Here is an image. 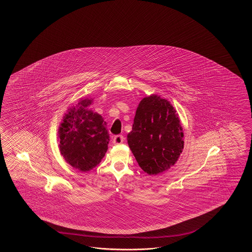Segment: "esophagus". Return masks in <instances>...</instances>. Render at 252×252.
Wrapping results in <instances>:
<instances>
[{
	"label": "esophagus",
	"mask_w": 252,
	"mask_h": 252,
	"mask_svg": "<svg viewBox=\"0 0 252 252\" xmlns=\"http://www.w3.org/2000/svg\"><path fill=\"white\" fill-rule=\"evenodd\" d=\"M124 140H125V138H124L122 135H117V136L114 137L113 142H114V144H122Z\"/></svg>",
	"instance_id": "1"
}]
</instances>
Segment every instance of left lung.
Instances as JSON below:
<instances>
[{"instance_id":"left-lung-1","label":"left lung","mask_w":252,"mask_h":252,"mask_svg":"<svg viewBox=\"0 0 252 252\" xmlns=\"http://www.w3.org/2000/svg\"><path fill=\"white\" fill-rule=\"evenodd\" d=\"M127 143L148 175L156 176L174 166L183 152L184 132L170 101L155 94L141 99Z\"/></svg>"}]
</instances>
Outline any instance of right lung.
<instances>
[{
	"mask_svg": "<svg viewBox=\"0 0 252 252\" xmlns=\"http://www.w3.org/2000/svg\"><path fill=\"white\" fill-rule=\"evenodd\" d=\"M92 99H81L70 107L62 120L58 137L62 156L72 167L87 172L104 157L110 141L101 115L88 107Z\"/></svg>",
	"mask_w": 252,
	"mask_h": 252,
	"instance_id": "add662e5",
	"label": "right lung"
}]
</instances>
